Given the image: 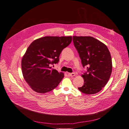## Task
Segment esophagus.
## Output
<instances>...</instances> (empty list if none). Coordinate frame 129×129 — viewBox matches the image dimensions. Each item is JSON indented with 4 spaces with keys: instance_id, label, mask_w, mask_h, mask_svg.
Returning <instances> with one entry per match:
<instances>
[{
    "instance_id": "1",
    "label": "esophagus",
    "mask_w": 129,
    "mask_h": 129,
    "mask_svg": "<svg viewBox=\"0 0 129 129\" xmlns=\"http://www.w3.org/2000/svg\"><path fill=\"white\" fill-rule=\"evenodd\" d=\"M68 76L70 77H74L75 76V73H68Z\"/></svg>"
}]
</instances>
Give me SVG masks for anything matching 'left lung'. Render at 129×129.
<instances>
[{"label":"left lung","instance_id":"8db88e82","mask_svg":"<svg viewBox=\"0 0 129 129\" xmlns=\"http://www.w3.org/2000/svg\"><path fill=\"white\" fill-rule=\"evenodd\" d=\"M83 67L87 72L82 77L84 83L79 90L87 94L97 93L106 86L112 71L110 53L105 44L91 36H73Z\"/></svg>","mask_w":129,"mask_h":129}]
</instances>
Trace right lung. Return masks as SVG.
Listing matches in <instances>:
<instances>
[{
  "instance_id": "1",
  "label": "right lung",
  "mask_w": 129,
  "mask_h": 129,
  "mask_svg": "<svg viewBox=\"0 0 129 129\" xmlns=\"http://www.w3.org/2000/svg\"><path fill=\"white\" fill-rule=\"evenodd\" d=\"M71 36H46L32 42L22 58L21 68L26 82L34 90L45 93L56 88L64 76L53 69L61 51L69 45Z\"/></svg>"
}]
</instances>
